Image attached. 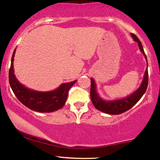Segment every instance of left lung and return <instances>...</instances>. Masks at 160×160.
<instances>
[{"instance_id": "left-lung-1", "label": "left lung", "mask_w": 160, "mask_h": 160, "mask_svg": "<svg viewBox=\"0 0 160 160\" xmlns=\"http://www.w3.org/2000/svg\"><path fill=\"white\" fill-rule=\"evenodd\" d=\"M131 35L133 41L137 42L139 50L143 54V56H145L147 62V68L145 70V74H144L142 82L140 86L134 92H133L126 97L118 98V99L116 98V99L113 100H108L104 99L99 96L97 91V86H96L95 80L92 78H90V81H91L90 98H91L92 102L96 109L103 112V113L112 114V115H117V114H121L127 111L139 101V99L145 94L147 90L148 84V60L146 55L144 52V49L143 47L142 46L141 41L137 38V35L133 34V33H131Z\"/></svg>"}]
</instances>
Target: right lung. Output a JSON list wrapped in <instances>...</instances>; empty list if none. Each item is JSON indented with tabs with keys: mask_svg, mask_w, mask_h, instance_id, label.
Instances as JSON below:
<instances>
[{
	"mask_svg": "<svg viewBox=\"0 0 160 160\" xmlns=\"http://www.w3.org/2000/svg\"><path fill=\"white\" fill-rule=\"evenodd\" d=\"M15 51L16 48L12 56L9 81L12 90L18 99L29 109L41 113H51L62 108L67 101L69 90L77 81L63 83L51 91H38L27 88L18 80L15 75L13 62Z\"/></svg>",
	"mask_w": 160,
	"mask_h": 160,
	"instance_id": "obj_1",
	"label": "right lung"
}]
</instances>
